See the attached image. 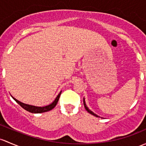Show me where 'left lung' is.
<instances>
[{"mask_svg":"<svg viewBox=\"0 0 146 146\" xmlns=\"http://www.w3.org/2000/svg\"><path fill=\"white\" fill-rule=\"evenodd\" d=\"M83 103H84V106H85V109L87 110V112H88L89 113H90V114H92V115H94V116H96V117H99V116L97 115H96V114H94V113H93L92 111V110H90V109H89L88 108H87V106H86V104H85V99H83Z\"/></svg>","mask_w":146,"mask_h":146,"instance_id":"1","label":"left lung"}]
</instances>
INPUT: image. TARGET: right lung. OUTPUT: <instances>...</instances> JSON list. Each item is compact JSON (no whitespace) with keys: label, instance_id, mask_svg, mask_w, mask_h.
<instances>
[{"label":"right lung","instance_id":"right-lung-1","mask_svg":"<svg viewBox=\"0 0 146 146\" xmlns=\"http://www.w3.org/2000/svg\"><path fill=\"white\" fill-rule=\"evenodd\" d=\"M61 93V92H60V93L58 94V96H56L55 100L51 104H50V105L48 106H44V107H37V106H31V105H28V104H23V103H21L20 101L17 100L16 99H15V98L12 97H12L13 98L14 100L16 101L18 104H19V105H20L24 109L27 110V111L31 112V113H44V112L49 111V110L53 109V108L56 106V104H57L58 101H59V97H60Z\"/></svg>","mask_w":146,"mask_h":146}]
</instances>
